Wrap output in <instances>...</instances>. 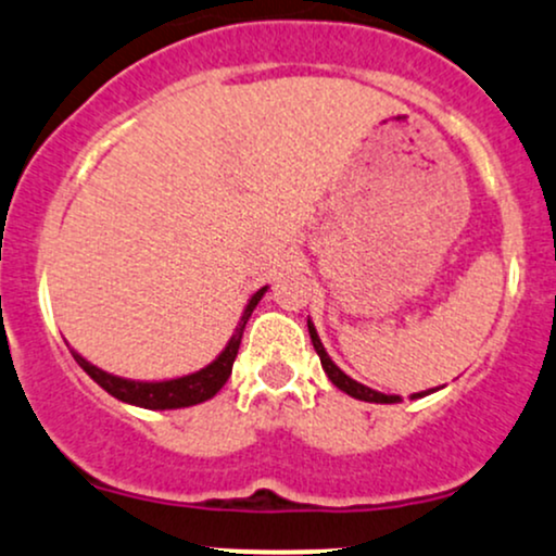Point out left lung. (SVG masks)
I'll list each match as a JSON object with an SVG mask.
<instances>
[{"instance_id":"left-lung-1","label":"left lung","mask_w":556,"mask_h":556,"mask_svg":"<svg viewBox=\"0 0 556 556\" xmlns=\"http://www.w3.org/2000/svg\"><path fill=\"white\" fill-rule=\"evenodd\" d=\"M307 328H309V339H312V346H315L317 357H320V365H323V370H326V376L330 378V383H333L336 389H341V391H344V394H349V396L359 399V402H372V404H396V402H402V396H396V394H383V391H376V389H370V386H362L359 380L349 378L346 372L341 370V367L336 365L333 359H330V354L326 352V346H323L320 336H317V330H315V323L307 320ZM433 391H435V389H428V391H417V394H413V396H409V399H420V396H426V394H433Z\"/></svg>"}]
</instances>
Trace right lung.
<instances>
[{"label":"right lung","mask_w":556,"mask_h":556,"mask_svg":"<svg viewBox=\"0 0 556 556\" xmlns=\"http://www.w3.org/2000/svg\"><path fill=\"white\" fill-rule=\"evenodd\" d=\"M267 286H262L260 291H254L249 296L244 312L239 317V326H236L233 336L228 339L226 349L217 354L210 365H204L202 370L189 372V376H178V378H162V380H134V378H121L112 376V372L102 370V367L91 365L89 359L80 357V354L67 344L71 349L73 359L78 362L80 367L86 370L93 383L102 386L110 396L121 399V402L134 404V407H143V409H180V407H194V404L207 402L217 394V391L226 386V380L230 378V370H233L236 354H239L241 346V336H244L247 320L252 317L254 307L260 304V299L265 296Z\"/></svg>","instance_id":"obj_1"}]
</instances>
